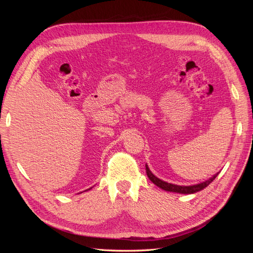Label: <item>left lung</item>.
<instances>
[{
  "instance_id": "obj_1",
  "label": "left lung",
  "mask_w": 253,
  "mask_h": 253,
  "mask_svg": "<svg viewBox=\"0 0 253 253\" xmlns=\"http://www.w3.org/2000/svg\"><path fill=\"white\" fill-rule=\"evenodd\" d=\"M145 170H147V175L149 179L156 185L157 187H159L160 189H163L165 191H168V192H174V193H179V194H193L198 192V191H202L203 189H205L207 186H209L210 183L216 178V176L218 175L219 172H217L216 174H214L212 177H210L209 179H207L203 182L200 183H195V185L192 186H179V185H175V183H170L167 182L163 179H160L151 172V170L149 169L148 165H145Z\"/></svg>"
}]
</instances>
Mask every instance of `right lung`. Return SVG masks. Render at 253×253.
Wrapping results in <instances>:
<instances>
[{
  "mask_svg": "<svg viewBox=\"0 0 253 253\" xmlns=\"http://www.w3.org/2000/svg\"><path fill=\"white\" fill-rule=\"evenodd\" d=\"M91 189V188H90ZM90 189H87V190H85V191H88V190H90Z\"/></svg>",
  "mask_w": 253,
  "mask_h": 253,
  "instance_id": "obj_1",
  "label": "right lung"
}]
</instances>
